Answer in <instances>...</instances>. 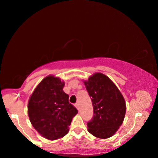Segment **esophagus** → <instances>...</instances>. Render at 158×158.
I'll return each mask as SVG.
<instances>
[{
	"mask_svg": "<svg viewBox=\"0 0 158 158\" xmlns=\"http://www.w3.org/2000/svg\"><path fill=\"white\" fill-rule=\"evenodd\" d=\"M74 106H75L76 108H77L78 110H79V103H78V102H77V103H75Z\"/></svg>",
	"mask_w": 158,
	"mask_h": 158,
	"instance_id": "1",
	"label": "esophagus"
}]
</instances>
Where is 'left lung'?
<instances>
[{
  "instance_id": "obj_1",
  "label": "left lung",
  "mask_w": 158,
  "mask_h": 158,
  "mask_svg": "<svg viewBox=\"0 0 158 158\" xmlns=\"http://www.w3.org/2000/svg\"><path fill=\"white\" fill-rule=\"evenodd\" d=\"M85 85L92 100L93 117L87 122L88 131L100 139L112 136L123 123L126 102L115 84L107 76L96 73Z\"/></svg>"
}]
</instances>
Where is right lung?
I'll return each instance as SVG.
<instances>
[{
	"mask_svg": "<svg viewBox=\"0 0 158 158\" xmlns=\"http://www.w3.org/2000/svg\"><path fill=\"white\" fill-rule=\"evenodd\" d=\"M64 82L48 76L35 88L28 103V115L33 127L50 140L61 138L68 133L77 109L69 102L63 90Z\"/></svg>",
	"mask_w": 158,
	"mask_h": 158,
	"instance_id": "obj_1",
	"label": "right lung"
}]
</instances>
